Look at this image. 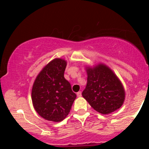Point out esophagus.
<instances>
[{
    "mask_svg": "<svg viewBox=\"0 0 149 149\" xmlns=\"http://www.w3.org/2000/svg\"><path fill=\"white\" fill-rule=\"evenodd\" d=\"M76 95H77L78 97H81V91H79V92H77Z\"/></svg>",
    "mask_w": 149,
    "mask_h": 149,
    "instance_id": "34e87169",
    "label": "esophagus"
}]
</instances>
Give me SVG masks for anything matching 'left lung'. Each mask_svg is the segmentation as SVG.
<instances>
[{"instance_id":"left-lung-1","label":"left lung","mask_w":149,"mask_h":149,"mask_svg":"<svg viewBox=\"0 0 149 149\" xmlns=\"http://www.w3.org/2000/svg\"><path fill=\"white\" fill-rule=\"evenodd\" d=\"M87 84L82 96L97 112L107 115L120 108L125 99L121 81L104 63L85 66Z\"/></svg>"}]
</instances>
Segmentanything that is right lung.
<instances>
[{"mask_svg":"<svg viewBox=\"0 0 149 149\" xmlns=\"http://www.w3.org/2000/svg\"><path fill=\"white\" fill-rule=\"evenodd\" d=\"M65 59L52 60L38 73L31 88V101L36 112L48 121L61 122L68 116L76 94L64 78Z\"/></svg>","mask_w":149,"mask_h":149,"instance_id":"1","label":"right lung"}]
</instances>
